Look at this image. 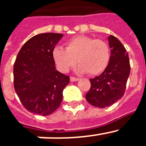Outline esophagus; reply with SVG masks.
<instances>
[{
  "instance_id": "34e87169",
  "label": "esophagus",
  "mask_w": 146,
  "mask_h": 146,
  "mask_svg": "<svg viewBox=\"0 0 146 146\" xmlns=\"http://www.w3.org/2000/svg\"><path fill=\"white\" fill-rule=\"evenodd\" d=\"M78 80H79V78H77V77H70L71 82H76V81H78Z\"/></svg>"
}]
</instances>
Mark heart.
I'll return each instance as SVG.
<instances>
[{
  "instance_id": "obj_1",
  "label": "heart",
  "mask_w": 146,
  "mask_h": 146,
  "mask_svg": "<svg viewBox=\"0 0 146 146\" xmlns=\"http://www.w3.org/2000/svg\"><path fill=\"white\" fill-rule=\"evenodd\" d=\"M52 58L62 72H67L74 66L77 60L80 72L97 75L108 67L110 60V50L103 40L77 36L66 42V50L60 47H55L52 50Z\"/></svg>"
}]
</instances>
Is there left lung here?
Listing matches in <instances>:
<instances>
[{"instance_id": "8db88e82", "label": "left lung", "mask_w": 146, "mask_h": 146, "mask_svg": "<svg viewBox=\"0 0 146 146\" xmlns=\"http://www.w3.org/2000/svg\"><path fill=\"white\" fill-rule=\"evenodd\" d=\"M110 60L100 75L90 79L91 88L86 94L88 103L99 108L109 107L123 96L130 74L129 55L119 40L110 35L108 37Z\"/></svg>"}]
</instances>
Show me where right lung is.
I'll return each instance as SVG.
<instances>
[{"instance_id":"1","label":"right lung","mask_w":146,"mask_h":146,"mask_svg":"<svg viewBox=\"0 0 146 146\" xmlns=\"http://www.w3.org/2000/svg\"><path fill=\"white\" fill-rule=\"evenodd\" d=\"M64 35L44 33L28 40L14 65V86L24 108L48 115L60 106L69 77L55 69L52 50Z\"/></svg>"}]
</instances>
